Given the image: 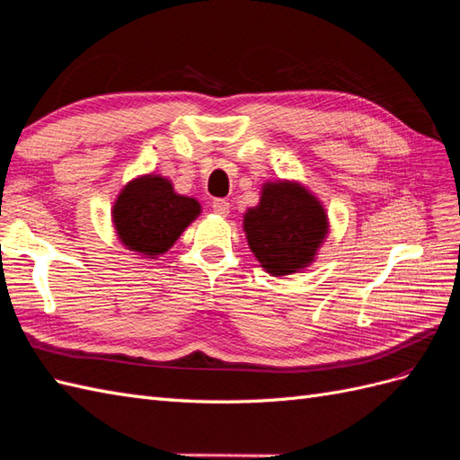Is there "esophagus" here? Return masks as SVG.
<instances>
[{"label":"esophagus","mask_w":460,"mask_h":460,"mask_svg":"<svg viewBox=\"0 0 460 460\" xmlns=\"http://www.w3.org/2000/svg\"><path fill=\"white\" fill-rule=\"evenodd\" d=\"M211 208H214V211L219 216L229 214V202H227V199H223V198H216L214 202H211Z\"/></svg>","instance_id":"1"}]
</instances>
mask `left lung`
Masks as SVG:
<instances>
[{
    "label": "left lung",
    "mask_w": 460,
    "mask_h": 460,
    "mask_svg": "<svg viewBox=\"0 0 460 460\" xmlns=\"http://www.w3.org/2000/svg\"><path fill=\"white\" fill-rule=\"evenodd\" d=\"M251 251L268 274L288 276L309 266L326 237V214L296 182L264 184L261 204L244 216Z\"/></svg>",
    "instance_id": "left-lung-1"
}]
</instances>
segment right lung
<instances>
[{"label":"right lung","mask_w":460,"mask_h":460,"mask_svg":"<svg viewBox=\"0 0 460 460\" xmlns=\"http://www.w3.org/2000/svg\"><path fill=\"white\" fill-rule=\"evenodd\" d=\"M198 216L199 204L194 198L176 194L167 179L155 174L126 184L112 209L124 246L149 258L167 252Z\"/></svg>","instance_id":"right-lung-1"}]
</instances>
